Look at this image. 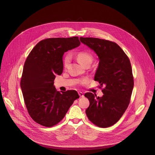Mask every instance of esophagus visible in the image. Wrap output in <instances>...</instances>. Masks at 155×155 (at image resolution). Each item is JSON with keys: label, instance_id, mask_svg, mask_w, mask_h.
Segmentation results:
<instances>
[{"label": "esophagus", "instance_id": "1", "mask_svg": "<svg viewBox=\"0 0 155 155\" xmlns=\"http://www.w3.org/2000/svg\"><path fill=\"white\" fill-rule=\"evenodd\" d=\"M78 94H79V95L80 97H84V94H83L82 92H78Z\"/></svg>", "mask_w": 155, "mask_h": 155}]
</instances>
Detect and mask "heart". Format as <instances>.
<instances>
[{
	"mask_svg": "<svg viewBox=\"0 0 155 155\" xmlns=\"http://www.w3.org/2000/svg\"><path fill=\"white\" fill-rule=\"evenodd\" d=\"M77 58H78V60H79V61L84 66H85L88 63H90V62L91 63L92 61V59H93L92 55L86 51H81V52H78L77 54ZM70 55L67 54L64 58V60H63L64 67L66 68L68 66V65L70 63ZM87 79H84L81 80L80 81V82L81 84H85V82H87Z\"/></svg>",
	"mask_w": 155,
	"mask_h": 155,
	"instance_id": "1",
	"label": "heart"
}]
</instances>
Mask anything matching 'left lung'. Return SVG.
I'll list each match as a JSON object with an SVG mask.
<instances>
[{
    "mask_svg": "<svg viewBox=\"0 0 155 155\" xmlns=\"http://www.w3.org/2000/svg\"><path fill=\"white\" fill-rule=\"evenodd\" d=\"M82 43L93 49L99 58L94 81L103 86L101 97L85 94L90 104L86 110L89 120L100 128L115 124L127 110L131 100L134 77L129 58L114 42L93 38H80Z\"/></svg>",
    "mask_w": 155,
    "mask_h": 155,
    "instance_id": "8db88e82",
    "label": "left lung"
}]
</instances>
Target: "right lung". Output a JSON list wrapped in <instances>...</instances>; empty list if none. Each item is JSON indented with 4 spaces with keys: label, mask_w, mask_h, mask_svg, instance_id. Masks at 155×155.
Masks as SVG:
<instances>
[{
    "label": "right lung",
    "mask_w": 155,
    "mask_h": 155,
    "mask_svg": "<svg viewBox=\"0 0 155 155\" xmlns=\"http://www.w3.org/2000/svg\"><path fill=\"white\" fill-rule=\"evenodd\" d=\"M80 44L78 36L48 38L36 45L27 57L20 85L28 113L36 123L46 127L57 125L79 98L75 90L57 91L54 81L63 73L64 53Z\"/></svg>",
    "instance_id": "obj_1"
}]
</instances>
